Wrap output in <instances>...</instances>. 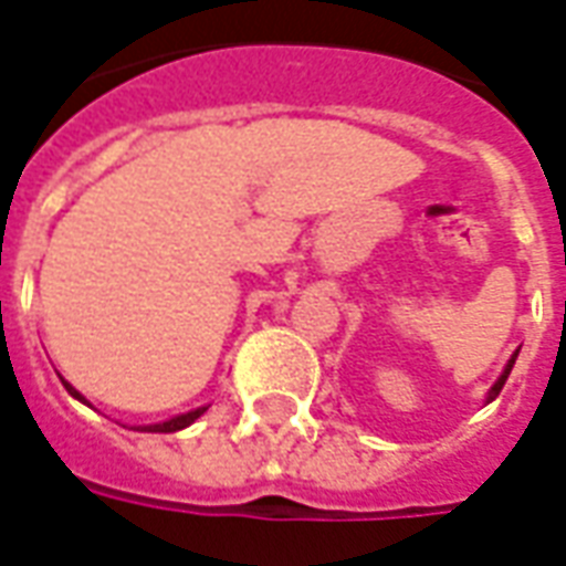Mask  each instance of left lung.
Returning a JSON list of instances; mask_svg holds the SVG:
<instances>
[{
    "instance_id": "1",
    "label": "left lung",
    "mask_w": 566,
    "mask_h": 566,
    "mask_svg": "<svg viewBox=\"0 0 566 566\" xmlns=\"http://www.w3.org/2000/svg\"><path fill=\"white\" fill-rule=\"evenodd\" d=\"M516 357H518V350H516V354H513V357H510V363H506L504 371H501V378H497L495 384H492V389H489V396H485V401H495L497 399V392L504 389L506 378H510V371H513V363H516Z\"/></svg>"
}]
</instances>
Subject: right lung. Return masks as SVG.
<instances>
[{
  "label": "right lung",
  "instance_id": "obj_1",
  "mask_svg": "<svg viewBox=\"0 0 566 566\" xmlns=\"http://www.w3.org/2000/svg\"><path fill=\"white\" fill-rule=\"evenodd\" d=\"M62 384H65V389H69L71 396H74V399H81V401H86L81 396V392H77V389L71 387L69 380H62ZM207 411V408H198V411H188V413H179V417H174V420H167V422H155V426H137V429H140V432H179V429H186V426H191V422L198 420L200 413Z\"/></svg>",
  "mask_w": 566,
  "mask_h": 566
}]
</instances>
